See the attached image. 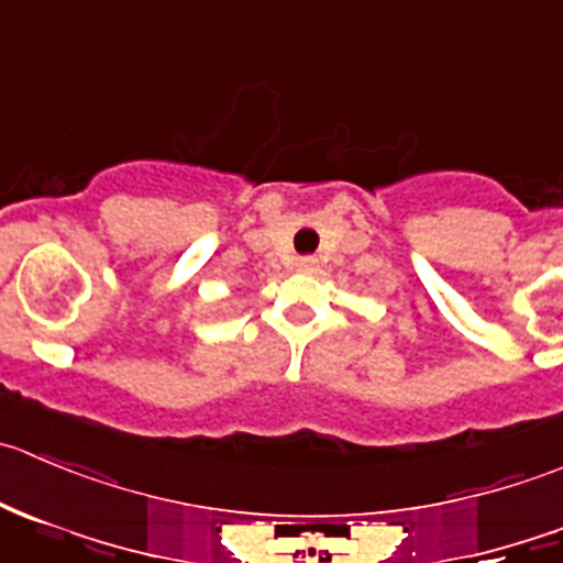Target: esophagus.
<instances>
[{"mask_svg": "<svg viewBox=\"0 0 563 563\" xmlns=\"http://www.w3.org/2000/svg\"><path fill=\"white\" fill-rule=\"evenodd\" d=\"M319 269V261L316 258H299L297 261V272H302V275H310V272Z\"/></svg>", "mask_w": 563, "mask_h": 563, "instance_id": "1", "label": "esophagus"}]
</instances>
